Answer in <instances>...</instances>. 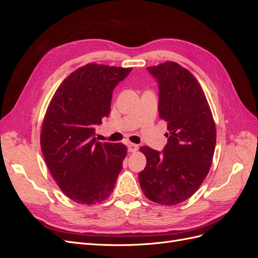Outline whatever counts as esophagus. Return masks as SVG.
Segmentation results:
<instances>
[{
	"label": "esophagus",
	"instance_id": "1",
	"mask_svg": "<svg viewBox=\"0 0 258 258\" xmlns=\"http://www.w3.org/2000/svg\"><path fill=\"white\" fill-rule=\"evenodd\" d=\"M139 150V146L134 143H128V151L130 153H136Z\"/></svg>",
	"mask_w": 258,
	"mask_h": 258
}]
</instances>
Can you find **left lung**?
I'll return each instance as SVG.
<instances>
[{"label":"left lung","mask_w":258,"mask_h":258,"mask_svg":"<svg viewBox=\"0 0 258 258\" xmlns=\"http://www.w3.org/2000/svg\"><path fill=\"white\" fill-rule=\"evenodd\" d=\"M148 71L159 85V117L168 124L162 154L140 148L146 167L139 173L145 196L162 206L190 198L208 175L216 143V127L204 90L188 70L166 61Z\"/></svg>","instance_id":"8db88e82"}]
</instances>
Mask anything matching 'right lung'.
<instances>
[{
  "label": "right lung",
  "instance_id": "1",
  "mask_svg": "<svg viewBox=\"0 0 258 258\" xmlns=\"http://www.w3.org/2000/svg\"><path fill=\"white\" fill-rule=\"evenodd\" d=\"M131 70L96 62L81 67L60 84L46 110L44 159L59 188L76 204H100L114 189L127 146L98 142L93 135L110 114L115 86Z\"/></svg>",
  "mask_w": 258,
  "mask_h": 258
}]
</instances>
